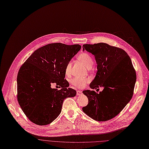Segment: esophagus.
Here are the masks:
<instances>
[{"label": "esophagus", "instance_id": "1", "mask_svg": "<svg viewBox=\"0 0 149 149\" xmlns=\"http://www.w3.org/2000/svg\"><path fill=\"white\" fill-rule=\"evenodd\" d=\"M82 93V91L80 90H77V95H80Z\"/></svg>", "mask_w": 149, "mask_h": 149}]
</instances>
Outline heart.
I'll use <instances>...</instances> for the list:
<instances>
[{
	"mask_svg": "<svg viewBox=\"0 0 149 149\" xmlns=\"http://www.w3.org/2000/svg\"><path fill=\"white\" fill-rule=\"evenodd\" d=\"M78 59L81 61L86 67L91 68L93 64V59L90 54L87 53H83L79 54L78 57ZM72 67V61H69L65 66V74L68 75L71 72V69ZM90 78L87 77H74L73 78L71 81V83L72 85L75 86L78 88H83L85 86V85L90 82Z\"/></svg>",
	"mask_w": 149,
	"mask_h": 149,
	"instance_id": "b5f03b06",
	"label": "heart"
}]
</instances>
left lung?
I'll list each match as a JSON object with an SVG mask.
<instances>
[{
	"label": "left lung",
	"instance_id": "1",
	"mask_svg": "<svg viewBox=\"0 0 149 149\" xmlns=\"http://www.w3.org/2000/svg\"><path fill=\"white\" fill-rule=\"evenodd\" d=\"M82 48L94 55L97 63V71L90 88H104L100 93L83 91L88 104L82 111L93 120H110L123 110L133 96L136 81L135 70L130 58L120 48L104 42L84 44Z\"/></svg>",
	"mask_w": 149,
	"mask_h": 149
}]
</instances>
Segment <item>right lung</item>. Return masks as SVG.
Masks as SVG:
<instances>
[{"label":"right lung","instance_id":"right-lung-1","mask_svg":"<svg viewBox=\"0 0 149 149\" xmlns=\"http://www.w3.org/2000/svg\"><path fill=\"white\" fill-rule=\"evenodd\" d=\"M81 48L79 44H48L36 50L20 68L17 101L33 123L40 126L52 123L60 114L65 99L76 95L75 89L67 88L65 68ZM53 84L61 89L52 88Z\"/></svg>","mask_w":149,"mask_h":149}]
</instances>
